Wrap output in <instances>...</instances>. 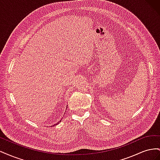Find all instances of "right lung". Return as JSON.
<instances>
[{"mask_svg": "<svg viewBox=\"0 0 160 160\" xmlns=\"http://www.w3.org/2000/svg\"><path fill=\"white\" fill-rule=\"evenodd\" d=\"M59 122H61V120H60V121H59V122H57V123H55V124H53V125H51V127H52V126H55V125H57V124H58V123H59Z\"/></svg>", "mask_w": 160, "mask_h": 160, "instance_id": "obj_1", "label": "right lung"}]
</instances>
